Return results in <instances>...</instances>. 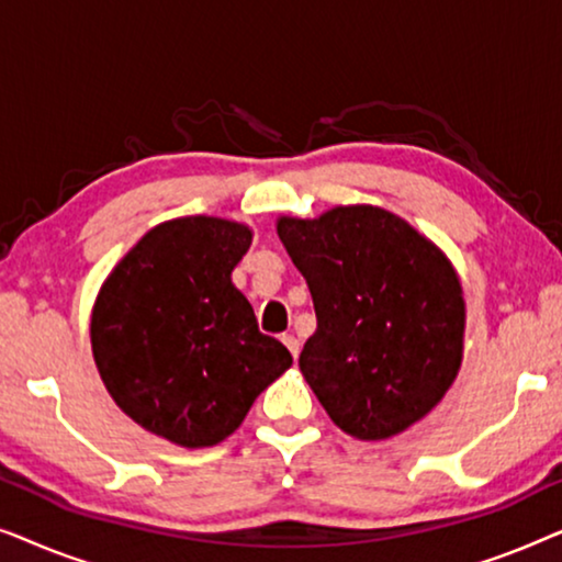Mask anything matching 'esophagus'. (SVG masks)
I'll list each match as a JSON object with an SVG mask.
<instances>
[{
	"instance_id": "esophagus-1",
	"label": "esophagus",
	"mask_w": 562,
	"mask_h": 562,
	"mask_svg": "<svg viewBox=\"0 0 562 562\" xmlns=\"http://www.w3.org/2000/svg\"><path fill=\"white\" fill-rule=\"evenodd\" d=\"M281 342H283V345H286V348H289V352H291V356H294V358H299V350H302V345H299V340H296V337H294V335H283V337H281Z\"/></svg>"
}]
</instances>
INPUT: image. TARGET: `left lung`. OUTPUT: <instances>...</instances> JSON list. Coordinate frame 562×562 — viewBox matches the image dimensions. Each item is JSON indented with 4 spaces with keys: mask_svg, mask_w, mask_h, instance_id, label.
Segmentation results:
<instances>
[{
    "mask_svg": "<svg viewBox=\"0 0 562 562\" xmlns=\"http://www.w3.org/2000/svg\"><path fill=\"white\" fill-rule=\"evenodd\" d=\"M283 248L310 286L317 333L299 368L329 419L386 440L435 409L463 360L465 302L432 240L381 206L279 217Z\"/></svg>",
    "mask_w": 562,
    "mask_h": 562,
    "instance_id": "8db88e82",
    "label": "left lung"
}]
</instances>
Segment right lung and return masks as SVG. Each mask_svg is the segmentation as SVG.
Wrapping results in <instances>:
<instances>
[{
    "label": "right lung",
    "mask_w": 562,
    "mask_h": 562,
    "mask_svg": "<svg viewBox=\"0 0 562 562\" xmlns=\"http://www.w3.org/2000/svg\"><path fill=\"white\" fill-rule=\"evenodd\" d=\"M250 243L240 222L168 220L114 266L91 310V352L114 404L181 448L233 435L291 366L233 283Z\"/></svg>",
    "instance_id": "right-lung-1"
}]
</instances>
